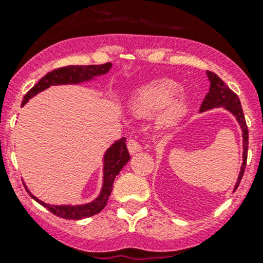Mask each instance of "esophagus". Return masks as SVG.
<instances>
[{
	"mask_svg": "<svg viewBox=\"0 0 263 263\" xmlns=\"http://www.w3.org/2000/svg\"><path fill=\"white\" fill-rule=\"evenodd\" d=\"M127 147H128V151L131 155H134V154L141 151V145H140V142L135 139L128 140V142H127Z\"/></svg>",
	"mask_w": 263,
	"mask_h": 263,
	"instance_id": "1",
	"label": "esophagus"
}]
</instances>
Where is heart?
<instances>
[{
    "label": "heart",
    "mask_w": 263,
    "mask_h": 263,
    "mask_svg": "<svg viewBox=\"0 0 263 263\" xmlns=\"http://www.w3.org/2000/svg\"><path fill=\"white\" fill-rule=\"evenodd\" d=\"M129 108L137 117H148L158 110V127L172 129L188 109V98L176 81L159 79L137 87L129 97Z\"/></svg>",
    "instance_id": "1"
}]
</instances>
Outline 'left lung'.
<instances>
[{
  "mask_svg": "<svg viewBox=\"0 0 263 263\" xmlns=\"http://www.w3.org/2000/svg\"><path fill=\"white\" fill-rule=\"evenodd\" d=\"M209 81H210V87H209L208 95L203 99L202 104H201L200 112H206V110L215 109V108H224L229 113L237 119L238 124L240 126L242 129V137H243V163L240 166L239 176H238V181L234 185V191L237 190L239 185L240 181H242L243 173H245V168L247 164V150H248V128H247V123L245 119V115H243L242 105H240V100L238 95L234 91L229 89L224 81L216 75V73L208 71Z\"/></svg>",
  "mask_w": 263,
  "mask_h": 263,
  "instance_id": "8db88e82",
  "label": "left lung"
}]
</instances>
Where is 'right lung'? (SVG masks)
<instances>
[{"instance_id": "1", "label": "right lung", "mask_w": 263, "mask_h": 263, "mask_svg": "<svg viewBox=\"0 0 263 263\" xmlns=\"http://www.w3.org/2000/svg\"><path fill=\"white\" fill-rule=\"evenodd\" d=\"M112 68V63H104V65H90V66H66V67L57 68L47 73L41 79L24 97L21 107L29 102V99L35 97L39 92L44 91L50 86L57 85H76L85 81L94 80L98 76L107 73ZM131 159L128 150L126 146V139L117 140L115 144L109 148H107L104 156H103V184L100 193L95 200L81 205H49L36 198L28 187L25 185L29 195L34 198L38 203L48 209L52 214L63 217L67 220H80L85 217H90L95 214H99L105 208L113 190V182L116 176H118L124 165Z\"/></svg>"}]
</instances>
